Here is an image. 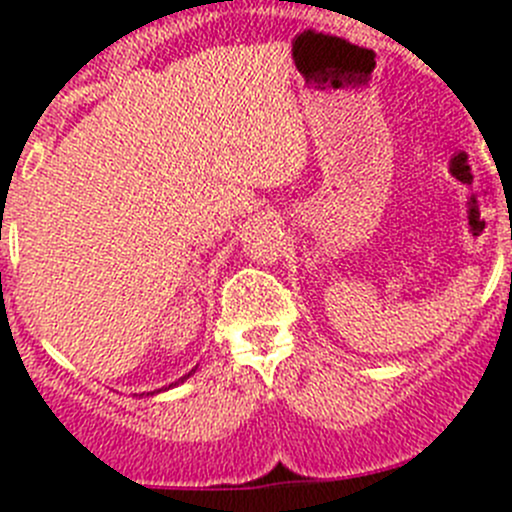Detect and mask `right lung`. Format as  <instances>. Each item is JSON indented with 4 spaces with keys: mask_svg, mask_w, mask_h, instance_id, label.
<instances>
[{
    "mask_svg": "<svg viewBox=\"0 0 512 512\" xmlns=\"http://www.w3.org/2000/svg\"><path fill=\"white\" fill-rule=\"evenodd\" d=\"M195 369H198V366H195ZM195 369H193V371H188V374H185V376H180V379H178V381H175V384H170V386H163V389H158V391H151V394H148V396H153V394H160V391H165V389H173V386L183 384V381H185V379H190V376H193V374H195ZM141 396H146V394H141Z\"/></svg>",
    "mask_w": 512,
    "mask_h": 512,
    "instance_id": "obj_1",
    "label": "right lung"
}]
</instances>
